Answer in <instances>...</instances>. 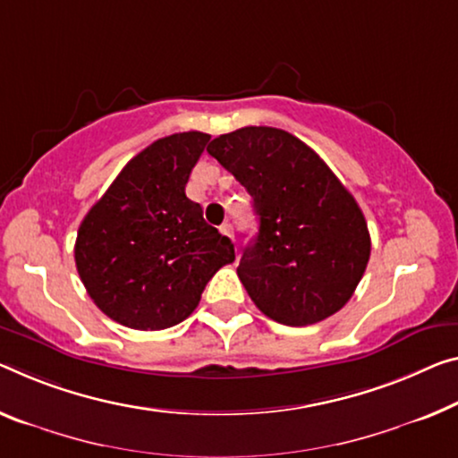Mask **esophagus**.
Masks as SVG:
<instances>
[{"label":"esophagus","instance_id":"esophagus-1","mask_svg":"<svg viewBox=\"0 0 458 458\" xmlns=\"http://www.w3.org/2000/svg\"><path fill=\"white\" fill-rule=\"evenodd\" d=\"M219 229H221V233H223V235L233 237V225H231V223H223Z\"/></svg>","mask_w":458,"mask_h":458}]
</instances>
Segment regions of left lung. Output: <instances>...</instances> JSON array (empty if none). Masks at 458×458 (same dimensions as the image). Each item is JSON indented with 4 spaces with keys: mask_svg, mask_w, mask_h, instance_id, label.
Segmentation results:
<instances>
[{
    "mask_svg": "<svg viewBox=\"0 0 458 458\" xmlns=\"http://www.w3.org/2000/svg\"><path fill=\"white\" fill-rule=\"evenodd\" d=\"M207 151L248 190L259 219L237 276L266 318L301 327L354 294L370 258L367 221L335 174L301 139L243 126Z\"/></svg>",
    "mask_w": 458,
    "mask_h": 458,
    "instance_id": "8db88e82",
    "label": "left lung"
}]
</instances>
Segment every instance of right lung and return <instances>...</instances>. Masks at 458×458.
I'll list each match as a JSON object with an SVG mask.
<instances>
[{"label": "right lung", "mask_w": 458, "mask_h": 458, "mask_svg": "<svg viewBox=\"0 0 458 458\" xmlns=\"http://www.w3.org/2000/svg\"><path fill=\"white\" fill-rule=\"evenodd\" d=\"M210 135L157 139L132 157L83 216L75 266L91 301L126 327L157 332L184 321L216 270L235 259L229 237L186 196Z\"/></svg>", "instance_id": "obj_1"}]
</instances>
